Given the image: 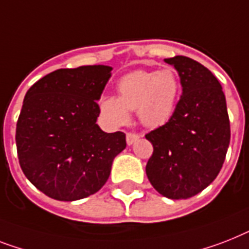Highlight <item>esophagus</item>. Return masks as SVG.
I'll return each instance as SVG.
<instances>
[{
    "instance_id": "esophagus-1",
    "label": "esophagus",
    "mask_w": 249,
    "mask_h": 249,
    "mask_svg": "<svg viewBox=\"0 0 249 249\" xmlns=\"http://www.w3.org/2000/svg\"><path fill=\"white\" fill-rule=\"evenodd\" d=\"M139 137H141V134H138V133H134V131L126 133V143H128L129 145H131L133 143L135 142V141H138Z\"/></svg>"
}]
</instances>
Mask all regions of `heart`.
<instances>
[{
  "instance_id": "b5f03b06",
  "label": "heart",
  "mask_w": 249,
  "mask_h": 249,
  "mask_svg": "<svg viewBox=\"0 0 249 249\" xmlns=\"http://www.w3.org/2000/svg\"><path fill=\"white\" fill-rule=\"evenodd\" d=\"M119 97H102L101 112L110 124L120 126L130 119L129 111L138 110L139 120L148 128L166 124L175 112L181 84L170 68L157 71L129 72L118 82Z\"/></svg>"
}]
</instances>
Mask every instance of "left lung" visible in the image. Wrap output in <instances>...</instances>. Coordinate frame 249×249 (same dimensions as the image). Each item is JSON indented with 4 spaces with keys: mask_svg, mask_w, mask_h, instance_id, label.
Listing matches in <instances>:
<instances>
[{
    "mask_svg": "<svg viewBox=\"0 0 249 249\" xmlns=\"http://www.w3.org/2000/svg\"><path fill=\"white\" fill-rule=\"evenodd\" d=\"M179 74L183 94L162 126L145 134L153 145L145 174L163 197L187 199L215 180L230 143L221 84L209 69L185 56L165 58Z\"/></svg>",
    "mask_w": 249,
    "mask_h": 249,
    "instance_id": "1",
    "label": "left lung"
}]
</instances>
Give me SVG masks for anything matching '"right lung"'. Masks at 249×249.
<instances>
[{
	"label": "right lung",
	"instance_id": "add662e5",
	"mask_svg": "<svg viewBox=\"0 0 249 249\" xmlns=\"http://www.w3.org/2000/svg\"><path fill=\"white\" fill-rule=\"evenodd\" d=\"M112 68L58 69L26 92L16 124V148L24 175L57 201H78L104 187L112 161L126 147L123 131L96 124Z\"/></svg>",
	"mask_w": 249,
	"mask_h": 249
}]
</instances>
